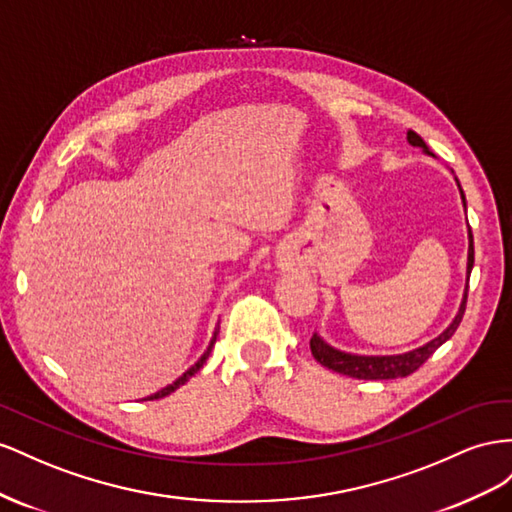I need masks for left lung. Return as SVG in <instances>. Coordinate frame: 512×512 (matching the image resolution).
Here are the masks:
<instances>
[{
  "instance_id": "left-lung-1",
  "label": "left lung",
  "mask_w": 512,
  "mask_h": 512,
  "mask_svg": "<svg viewBox=\"0 0 512 512\" xmlns=\"http://www.w3.org/2000/svg\"><path fill=\"white\" fill-rule=\"evenodd\" d=\"M407 141L414 148H420L425 154L433 156V152L427 148V143L422 141L420 135H416L414 130H407ZM459 186V193H461V201H463V208H465V195L461 191V184L457 180ZM467 240H470V246H467V281H470V274L474 268V238H472V229L467 231ZM467 281H465V291H463V300L459 304V313L455 315V319L450 321V326L440 334V337H435L433 341L425 343L422 347L412 349V352H405V354H392V356H360V354H347L341 352V349L328 345L324 339L319 337L315 332L313 339H311V352L313 358L321 364V367H328L332 371H337L341 375L347 377H356V379H397V377H407L410 373H414L418 367L425 364L431 354L435 352L437 347L444 345L455 330L459 328L463 313H465V302H467Z\"/></svg>"
}]
</instances>
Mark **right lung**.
<instances>
[{
    "mask_svg": "<svg viewBox=\"0 0 512 512\" xmlns=\"http://www.w3.org/2000/svg\"><path fill=\"white\" fill-rule=\"evenodd\" d=\"M216 334H218V328H216V332H214V337H212V341H210V345H208V349H206V352H203V356L193 364V367L191 369H188L184 375H180L178 379H175V382L173 384H169V386H165V388H160L158 392H154V394H150V397H145L143 401H154V399H163V397H167V394H171L173 390H178L180 386H184L186 382H188V379H191L201 367H203V364H206V360H208V356H210V352H212V347H214V343H216Z\"/></svg>",
    "mask_w": 512,
    "mask_h": 512,
    "instance_id": "obj_1",
    "label": "right lung"
}]
</instances>
